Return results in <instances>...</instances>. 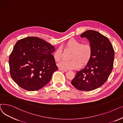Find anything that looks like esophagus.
I'll list each match as a JSON object with an SVG mask.
<instances>
[{"label": "esophagus", "mask_w": 123, "mask_h": 123, "mask_svg": "<svg viewBox=\"0 0 123 123\" xmlns=\"http://www.w3.org/2000/svg\"><path fill=\"white\" fill-rule=\"evenodd\" d=\"M60 70V71H62V72H67V70H66V69H62V68H59L58 69Z\"/></svg>", "instance_id": "1"}]
</instances>
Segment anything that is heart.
I'll list each match as a JSON object with an SVG mask.
<instances>
[{
    "label": "heart",
    "instance_id": "1",
    "mask_svg": "<svg viewBox=\"0 0 123 123\" xmlns=\"http://www.w3.org/2000/svg\"><path fill=\"white\" fill-rule=\"evenodd\" d=\"M67 49L73 51L70 57V61H62L58 63V67L63 69H74L80 68L88 63L92 57V49L89 43L82 44L80 41L74 39L69 40L65 44ZM55 61L59 62L62 57V51L57 49L53 54Z\"/></svg>",
    "mask_w": 123,
    "mask_h": 123
}]
</instances>
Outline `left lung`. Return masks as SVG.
Returning a JSON list of instances; mask_svg holds the SVG:
<instances>
[{"label": "left lung", "instance_id": "obj_1", "mask_svg": "<svg viewBox=\"0 0 123 123\" xmlns=\"http://www.w3.org/2000/svg\"><path fill=\"white\" fill-rule=\"evenodd\" d=\"M80 36L89 40L92 55L85 67L76 73L71 83L80 91H90L107 80L113 68L115 52L108 38L100 32L89 30Z\"/></svg>", "mask_w": 123, "mask_h": 123}]
</instances>
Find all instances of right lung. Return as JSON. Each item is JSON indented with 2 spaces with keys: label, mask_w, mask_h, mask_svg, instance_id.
I'll list each match as a JSON object with an SVG mask.
<instances>
[{
  "label": "right lung",
  "mask_w": 123,
  "mask_h": 123,
  "mask_svg": "<svg viewBox=\"0 0 123 123\" xmlns=\"http://www.w3.org/2000/svg\"><path fill=\"white\" fill-rule=\"evenodd\" d=\"M55 50L54 46L39 37H30L19 40L9 56L11 78L26 91L42 89L58 69L52 55Z\"/></svg>",
  "instance_id": "right-lung-1"
}]
</instances>
